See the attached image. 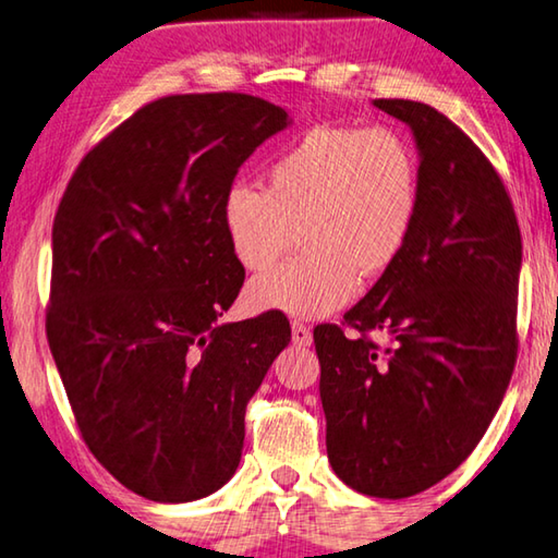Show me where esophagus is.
<instances>
[{"label":"esophagus","instance_id":"1","mask_svg":"<svg viewBox=\"0 0 558 558\" xmlns=\"http://www.w3.org/2000/svg\"><path fill=\"white\" fill-rule=\"evenodd\" d=\"M292 342L300 347L313 344V332H310V327H305L302 323H292Z\"/></svg>","mask_w":558,"mask_h":558}]
</instances>
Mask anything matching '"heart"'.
I'll return each mask as SVG.
<instances>
[{
    "mask_svg": "<svg viewBox=\"0 0 558 558\" xmlns=\"http://www.w3.org/2000/svg\"><path fill=\"white\" fill-rule=\"evenodd\" d=\"M266 189L233 182L221 223L233 258L266 270L302 241V253L245 288L253 313L332 315L359 280L389 272L421 211L415 149L391 128L315 125L272 159Z\"/></svg>",
    "mask_w": 558,
    "mask_h": 558,
    "instance_id": "b5f03b06",
    "label": "heart"
}]
</instances>
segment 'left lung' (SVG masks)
Here are the masks:
<instances>
[{"instance_id": "obj_1", "label": "left lung", "mask_w": 558, "mask_h": 558, "mask_svg": "<svg viewBox=\"0 0 558 558\" xmlns=\"http://www.w3.org/2000/svg\"><path fill=\"white\" fill-rule=\"evenodd\" d=\"M372 106L413 132L418 221L399 263L344 315L359 335L319 325L315 349L329 465L356 493L401 499L450 475L505 399L522 235L502 179L465 132L426 102Z\"/></svg>"}]
</instances>
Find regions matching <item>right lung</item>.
Masks as SVG:
<instances>
[{"instance_id": "obj_1", "label": "right lung", "mask_w": 558, "mask_h": 558, "mask_svg": "<svg viewBox=\"0 0 558 558\" xmlns=\"http://www.w3.org/2000/svg\"><path fill=\"white\" fill-rule=\"evenodd\" d=\"M286 110L245 93L169 96L83 157L53 219L46 337L93 456L153 502L233 477L245 405L290 323H219L243 286L223 192Z\"/></svg>"}]
</instances>
